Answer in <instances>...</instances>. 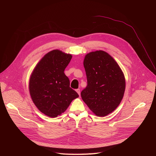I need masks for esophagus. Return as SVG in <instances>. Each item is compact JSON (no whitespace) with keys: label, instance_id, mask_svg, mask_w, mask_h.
<instances>
[{"label":"esophagus","instance_id":"34e87169","mask_svg":"<svg viewBox=\"0 0 156 156\" xmlns=\"http://www.w3.org/2000/svg\"><path fill=\"white\" fill-rule=\"evenodd\" d=\"M76 91L77 93L79 94V96H80V89H76Z\"/></svg>","mask_w":156,"mask_h":156}]
</instances>
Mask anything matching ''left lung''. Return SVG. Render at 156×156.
<instances>
[{
    "label": "left lung",
    "mask_w": 156,
    "mask_h": 156,
    "mask_svg": "<svg viewBox=\"0 0 156 156\" xmlns=\"http://www.w3.org/2000/svg\"><path fill=\"white\" fill-rule=\"evenodd\" d=\"M87 86L83 101L98 116L104 117L119 106L125 90L124 75L115 60L103 51L87 54L84 60Z\"/></svg>",
    "instance_id": "1"
}]
</instances>
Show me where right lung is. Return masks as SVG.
I'll return each instance as SVG.
<instances>
[{
	"mask_svg": "<svg viewBox=\"0 0 156 156\" xmlns=\"http://www.w3.org/2000/svg\"><path fill=\"white\" fill-rule=\"evenodd\" d=\"M72 58V55L59 50L52 51L42 57L31 75V99L41 112L50 117L61 115L79 97L64 73Z\"/></svg>",
	"mask_w": 156,
	"mask_h": 156,
	"instance_id": "add662e5",
	"label": "right lung"
}]
</instances>
